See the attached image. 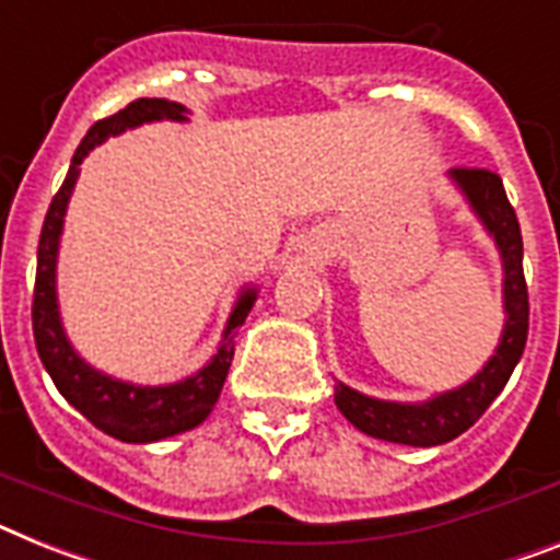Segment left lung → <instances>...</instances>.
Returning a JSON list of instances; mask_svg holds the SVG:
<instances>
[{
    "instance_id": "8db88e82",
    "label": "left lung",
    "mask_w": 560,
    "mask_h": 560,
    "mask_svg": "<svg viewBox=\"0 0 560 560\" xmlns=\"http://www.w3.org/2000/svg\"><path fill=\"white\" fill-rule=\"evenodd\" d=\"M450 179L460 188L466 202L472 206L483 229L492 234L503 262V323L501 343L487 366L472 381L452 392L435 395L423 404H395L377 400L363 392L349 389L346 383L335 386V404L343 418L366 432L369 438H381L404 446H441L455 441L472 427L489 404L501 395L510 381L512 369L518 366L529 331V294L524 280V240L515 208L506 200L503 183L495 171L487 168H452Z\"/></svg>"
}]
</instances>
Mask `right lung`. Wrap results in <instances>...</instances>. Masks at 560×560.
Instances as JSON below:
<instances>
[{
  "label": "right lung",
  "instance_id": "right-lung-1",
  "mask_svg": "<svg viewBox=\"0 0 560 560\" xmlns=\"http://www.w3.org/2000/svg\"><path fill=\"white\" fill-rule=\"evenodd\" d=\"M186 105L168 103V100H133L114 117H105L91 125V131L85 133V140L80 142L77 154H73L62 188L50 200L45 223H42L39 252H36V285L31 317H34V340L42 366L48 369L59 395L77 412L85 415L96 429H103L105 435L125 443H154L200 427L208 412L214 409L220 392H223L225 374H229L231 358H234V331L246 323L254 300H257V289L240 291L237 303L229 314V323H225L223 343H220L214 358L208 360L197 374H191L186 381L168 383V386H133V383L117 381L100 369L88 366L62 329L57 303V254L65 211H68L77 177H80L82 160L91 148L105 142L108 137L128 131V128H137L142 122H160V119L186 122Z\"/></svg>",
  "mask_w": 560,
  "mask_h": 560
}]
</instances>
